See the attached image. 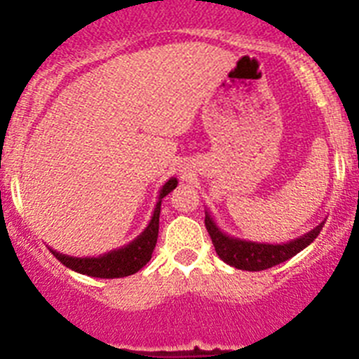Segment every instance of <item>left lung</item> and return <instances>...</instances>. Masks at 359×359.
Returning a JSON list of instances; mask_svg holds the SVG:
<instances>
[{
	"label": "left lung",
	"mask_w": 359,
	"mask_h": 359,
	"mask_svg": "<svg viewBox=\"0 0 359 359\" xmlns=\"http://www.w3.org/2000/svg\"><path fill=\"white\" fill-rule=\"evenodd\" d=\"M323 223L325 221H322L318 226L304 233L302 237L290 241V243H253V241L239 239V237H231L224 233L215 224L210 212H205V226H207L208 233H210L212 244H214L219 259L226 262V264L233 266V268L244 269V271H262V269L273 268V266L280 264V262H286L287 259L302 252L306 246H309L318 237Z\"/></svg>",
	"instance_id": "1"
}]
</instances>
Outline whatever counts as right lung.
<instances>
[{"mask_svg":"<svg viewBox=\"0 0 359 359\" xmlns=\"http://www.w3.org/2000/svg\"><path fill=\"white\" fill-rule=\"evenodd\" d=\"M177 180L170 177L165 183L158 196L156 208L152 212V217L145 230L140 236L131 241L129 244L122 246L118 250H111L98 257H69L65 253H59L57 250L50 248V252L66 266V268L77 271V273L88 275V277L97 278H122L136 273L138 269L144 268L152 257V250L156 246L158 241V228H160V208L161 199L169 194L170 190L176 189Z\"/></svg>","mask_w":359,"mask_h":359,"instance_id":"1","label":"right lung"}]
</instances>
